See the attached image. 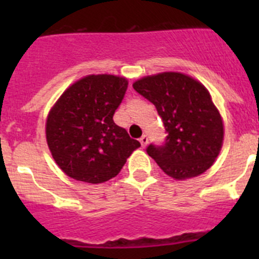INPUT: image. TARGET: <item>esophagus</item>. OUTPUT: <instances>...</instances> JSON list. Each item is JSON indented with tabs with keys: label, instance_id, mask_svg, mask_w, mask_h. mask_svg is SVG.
I'll return each instance as SVG.
<instances>
[{
	"label": "esophagus",
	"instance_id": "esophagus-1",
	"mask_svg": "<svg viewBox=\"0 0 259 259\" xmlns=\"http://www.w3.org/2000/svg\"><path fill=\"white\" fill-rule=\"evenodd\" d=\"M148 143H149V140H148V137L146 136H143L140 139V144H141V146H143V148H145L146 145H148Z\"/></svg>",
	"mask_w": 259,
	"mask_h": 259
}]
</instances>
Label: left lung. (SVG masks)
Segmentation results:
<instances>
[{"label":"left lung","mask_w":259,"mask_h":259,"mask_svg":"<svg viewBox=\"0 0 259 259\" xmlns=\"http://www.w3.org/2000/svg\"><path fill=\"white\" fill-rule=\"evenodd\" d=\"M132 87L163 120L166 143L146 149L163 172L185 180L209 170L221 153L224 124L206 87L175 71L144 76Z\"/></svg>","instance_id":"left-lung-1"}]
</instances>
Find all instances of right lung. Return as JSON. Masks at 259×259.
Instances as JSON below:
<instances>
[{
	"mask_svg": "<svg viewBox=\"0 0 259 259\" xmlns=\"http://www.w3.org/2000/svg\"><path fill=\"white\" fill-rule=\"evenodd\" d=\"M127 87L128 80L118 75H87L53 105L45 135L54 161L66 175L89 184L107 182L140 148L113 120Z\"/></svg>",
	"mask_w": 259,
	"mask_h": 259,
	"instance_id": "right-lung-1",
	"label": "right lung"
}]
</instances>
